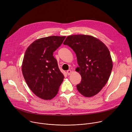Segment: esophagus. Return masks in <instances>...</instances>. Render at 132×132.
<instances>
[{"instance_id": "34e87169", "label": "esophagus", "mask_w": 132, "mask_h": 132, "mask_svg": "<svg viewBox=\"0 0 132 132\" xmlns=\"http://www.w3.org/2000/svg\"><path fill=\"white\" fill-rule=\"evenodd\" d=\"M71 71L70 70H67V74L68 75V76H70L71 75Z\"/></svg>"}]
</instances>
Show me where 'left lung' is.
<instances>
[{
	"label": "left lung",
	"mask_w": 132,
	"mask_h": 132,
	"mask_svg": "<svg viewBox=\"0 0 132 132\" xmlns=\"http://www.w3.org/2000/svg\"><path fill=\"white\" fill-rule=\"evenodd\" d=\"M63 44L76 54L79 67L76 70L82 79L77 85L78 92L86 97L97 95L107 82L113 69L108 48L98 38L87 35L69 36Z\"/></svg>",
	"instance_id": "8db88e82"
}]
</instances>
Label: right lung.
<instances>
[{
	"mask_svg": "<svg viewBox=\"0 0 132 132\" xmlns=\"http://www.w3.org/2000/svg\"><path fill=\"white\" fill-rule=\"evenodd\" d=\"M65 36H51L36 39L26 50L22 66L28 87L37 97L51 99L57 94L64 78L53 52Z\"/></svg>",
	"mask_w": 132,
	"mask_h": 132,
	"instance_id": "1",
	"label": "right lung"
}]
</instances>
